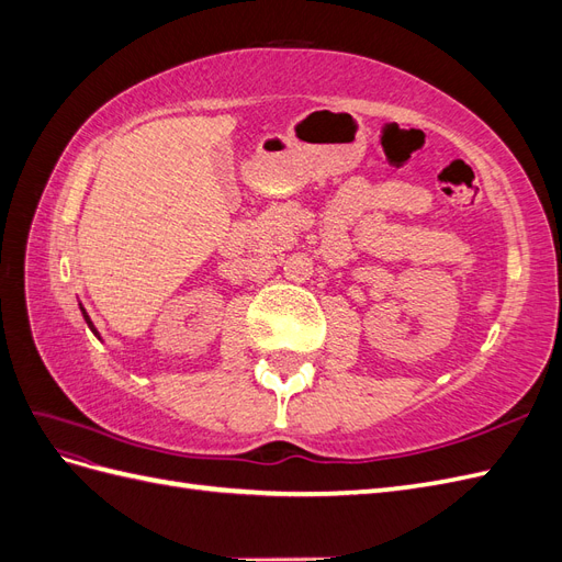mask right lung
<instances>
[{
  "instance_id": "right-lung-1",
  "label": "right lung",
  "mask_w": 562,
  "mask_h": 562,
  "mask_svg": "<svg viewBox=\"0 0 562 562\" xmlns=\"http://www.w3.org/2000/svg\"><path fill=\"white\" fill-rule=\"evenodd\" d=\"M83 312V310H81ZM83 318H87V323H89V326H91V318H89V314L87 312H83ZM93 328V326H91ZM93 333H95V328H93Z\"/></svg>"
}]
</instances>
